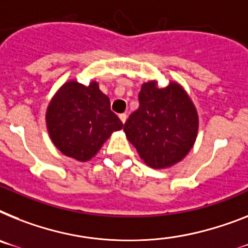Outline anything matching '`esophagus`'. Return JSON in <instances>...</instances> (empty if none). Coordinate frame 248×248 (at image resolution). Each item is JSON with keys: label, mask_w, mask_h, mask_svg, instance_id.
I'll use <instances>...</instances> for the list:
<instances>
[{"label": "esophagus", "mask_w": 248, "mask_h": 248, "mask_svg": "<svg viewBox=\"0 0 248 248\" xmlns=\"http://www.w3.org/2000/svg\"><path fill=\"white\" fill-rule=\"evenodd\" d=\"M118 117H120L121 122H122V124H124V122H126V120H127V114H126V113H121L120 116H118Z\"/></svg>", "instance_id": "obj_1"}]
</instances>
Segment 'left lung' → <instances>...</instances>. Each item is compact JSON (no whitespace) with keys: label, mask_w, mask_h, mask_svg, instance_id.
Listing matches in <instances>:
<instances>
[{"label":"left lung","mask_w":248,"mask_h":248,"mask_svg":"<svg viewBox=\"0 0 248 248\" xmlns=\"http://www.w3.org/2000/svg\"><path fill=\"white\" fill-rule=\"evenodd\" d=\"M139 108L124 124V134L149 166L168 168L193 147L198 131V114L184 89L176 83L157 88L142 84Z\"/></svg>","instance_id":"obj_1"}]
</instances>
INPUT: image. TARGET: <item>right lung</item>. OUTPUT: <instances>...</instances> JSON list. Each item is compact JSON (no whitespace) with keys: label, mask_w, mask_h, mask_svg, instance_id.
I'll return each instance as SVG.
<instances>
[{"label":"right lung","mask_w":248,"mask_h":248,"mask_svg":"<svg viewBox=\"0 0 248 248\" xmlns=\"http://www.w3.org/2000/svg\"><path fill=\"white\" fill-rule=\"evenodd\" d=\"M46 124L54 145L79 161L93 157L112 132L124 126L95 82L65 83L50 102Z\"/></svg>","instance_id":"add662e5"}]
</instances>
